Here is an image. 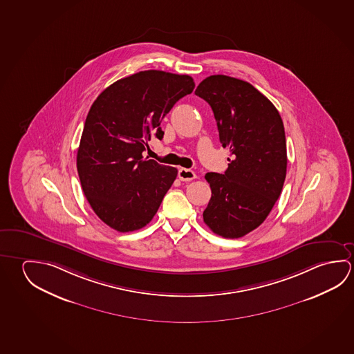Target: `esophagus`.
I'll list each match as a JSON object with an SVG mask.
<instances>
[{
  "label": "esophagus",
  "instance_id": "obj_1",
  "mask_svg": "<svg viewBox=\"0 0 354 354\" xmlns=\"http://www.w3.org/2000/svg\"><path fill=\"white\" fill-rule=\"evenodd\" d=\"M178 176L181 181H192V180L196 179V174L190 169L186 168H180Z\"/></svg>",
  "mask_w": 354,
  "mask_h": 354
}]
</instances>
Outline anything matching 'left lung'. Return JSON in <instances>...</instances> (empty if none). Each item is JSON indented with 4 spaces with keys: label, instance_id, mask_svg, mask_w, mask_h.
Wrapping results in <instances>:
<instances>
[{
    "label": "left lung",
    "instance_id": "8db88e82",
    "mask_svg": "<svg viewBox=\"0 0 354 354\" xmlns=\"http://www.w3.org/2000/svg\"><path fill=\"white\" fill-rule=\"evenodd\" d=\"M209 102L221 145L232 159L225 174L207 173L211 198L203 222L225 238L243 237L261 226L286 176V140L278 110L250 82L211 75L195 90Z\"/></svg>",
    "mask_w": 354,
    "mask_h": 354
}]
</instances>
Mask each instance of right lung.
Wrapping results in <instances>:
<instances>
[{"label": "right lung", "instance_id": "1", "mask_svg": "<svg viewBox=\"0 0 354 354\" xmlns=\"http://www.w3.org/2000/svg\"><path fill=\"white\" fill-rule=\"evenodd\" d=\"M192 76L145 70L104 88L87 113L76 167L82 192L100 220L118 232L147 226L178 170L143 157L160 122L192 93Z\"/></svg>", "mask_w": 354, "mask_h": 354}]
</instances>
